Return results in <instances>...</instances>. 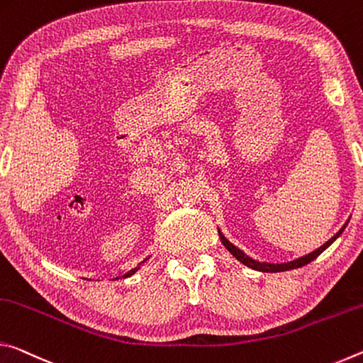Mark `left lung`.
Returning a JSON list of instances; mask_svg holds the SVG:
<instances>
[{"instance_id":"8db88e82","label":"left lung","mask_w":363,"mask_h":363,"mask_svg":"<svg viewBox=\"0 0 363 363\" xmlns=\"http://www.w3.org/2000/svg\"><path fill=\"white\" fill-rule=\"evenodd\" d=\"M346 225L347 223H344V227L337 231V233L331 238V240H328L325 242L323 246H320L318 249H315V251L313 252H311V254H307V255H304V257H299V259H296V260H293V262H286V264H265V262H257V260H254V259H251L249 257V255H246L245 252L242 251H240V249H238L236 246H233L231 245V242L227 240V238H225L220 231H218V236H220V240H222V242H223V246L228 249V251L235 255V257L240 260L241 264H245V265H247V267H251V269H254V270H259V272H284V270H293V269H299V267H302V265H307L308 262H312L313 259H317L320 254H322L326 247H328L333 241L336 240L337 236H340L342 231H344V228H346Z\"/></svg>"}]
</instances>
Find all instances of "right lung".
Masks as SVG:
<instances>
[{"label":"right lung","mask_w":363,"mask_h":363,"mask_svg":"<svg viewBox=\"0 0 363 363\" xmlns=\"http://www.w3.org/2000/svg\"><path fill=\"white\" fill-rule=\"evenodd\" d=\"M140 269V267H136V269H133V270H130L128 273H125V275H123V278H127V277H130V275H133V273L136 272V270H138Z\"/></svg>","instance_id":"add662e5"}]
</instances>
